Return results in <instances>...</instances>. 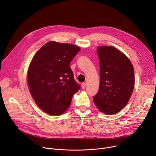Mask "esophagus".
<instances>
[{
	"label": "esophagus",
	"mask_w": 156,
	"mask_h": 156,
	"mask_svg": "<svg viewBox=\"0 0 156 156\" xmlns=\"http://www.w3.org/2000/svg\"><path fill=\"white\" fill-rule=\"evenodd\" d=\"M81 87H82L83 90H84L85 87H86V83H83L81 84Z\"/></svg>",
	"instance_id": "34e87169"
}]
</instances>
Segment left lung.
I'll use <instances>...</instances> for the list:
<instances>
[{
  "mask_svg": "<svg viewBox=\"0 0 156 156\" xmlns=\"http://www.w3.org/2000/svg\"><path fill=\"white\" fill-rule=\"evenodd\" d=\"M100 84L93 101L107 115L119 112L127 104L135 85L134 69L129 58L112 46H100Z\"/></svg>",
  "mask_w": 156,
  "mask_h": 156,
  "instance_id": "obj_1",
  "label": "left lung"
}]
</instances>
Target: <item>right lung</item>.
I'll return each mask as SVG.
<instances>
[{"instance_id":"add662e5","label":"right lung","mask_w":156,"mask_h":156,"mask_svg":"<svg viewBox=\"0 0 156 156\" xmlns=\"http://www.w3.org/2000/svg\"><path fill=\"white\" fill-rule=\"evenodd\" d=\"M80 51L78 46L55 41L47 42L36 53L28 70L30 93L44 112L60 115L67 109L80 89L70 67Z\"/></svg>"}]
</instances>
